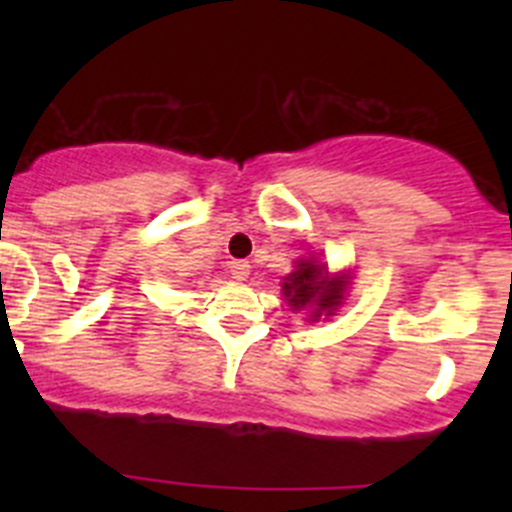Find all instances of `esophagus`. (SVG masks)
Instances as JSON below:
<instances>
[{
  "instance_id": "34e87169",
  "label": "esophagus",
  "mask_w": 512,
  "mask_h": 512,
  "mask_svg": "<svg viewBox=\"0 0 512 512\" xmlns=\"http://www.w3.org/2000/svg\"><path fill=\"white\" fill-rule=\"evenodd\" d=\"M230 275L240 282L247 280V277H250V262H245V260L230 262Z\"/></svg>"
}]
</instances>
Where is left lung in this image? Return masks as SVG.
I'll return each instance as SVG.
<instances>
[{
  "label": "left lung",
  "mask_w": 512,
  "mask_h": 512,
  "mask_svg": "<svg viewBox=\"0 0 512 512\" xmlns=\"http://www.w3.org/2000/svg\"><path fill=\"white\" fill-rule=\"evenodd\" d=\"M349 285V275H329L327 265L309 260H297V270L285 277L282 282V294L287 304L299 312V309H312V322L319 317H332L334 309L342 304L344 289Z\"/></svg>",
  "instance_id": "obj_1"
}]
</instances>
